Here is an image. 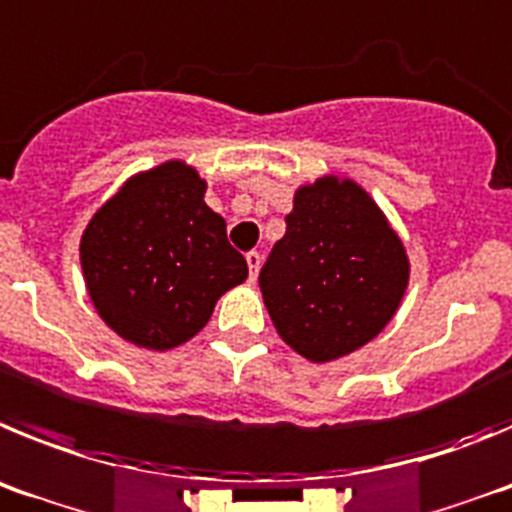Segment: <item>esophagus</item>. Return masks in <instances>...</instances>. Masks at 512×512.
<instances>
[{
	"mask_svg": "<svg viewBox=\"0 0 512 512\" xmlns=\"http://www.w3.org/2000/svg\"><path fill=\"white\" fill-rule=\"evenodd\" d=\"M260 262H262V257H260V252H247V267H250V283H255L257 280V270H260Z\"/></svg>",
	"mask_w": 512,
	"mask_h": 512,
	"instance_id": "esophagus-1",
	"label": "esophagus"
}]
</instances>
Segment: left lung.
<instances>
[{
    "instance_id": "8db88e82",
    "label": "left lung",
    "mask_w": 512,
    "mask_h": 512,
    "mask_svg": "<svg viewBox=\"0 0 512 512\" xmlns=\"http://www.w3.org/2000/svg\"><path fill=\"white\" fill-rule=\"evenodd\" d=\"M411 262L370 193L349 178L301 186L260 270L280 339L311 362L365 347L398 311Z\"/></svg>"
}]
</instances>
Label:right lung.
I'll use <instances>...</instances> for the list:
<instances>
[{
	"mask_svg": "<svg viewBox=\"0 0 512 512\" xmlns=\"http://www.w3.org/2000/svg\"><path fill=\"white\" fill-rule=\"evenodd\" d=\"M206 181L168 160L124 183L81 237V267L104 324L135 347L165 352L199 334L216 301L247 280Z\"/></svg>",
	"mask_w": 512,
	"mask_h": 512,
	"instance_id": "right-lung-1",
	"label": "right lung"
}]
</instances>
